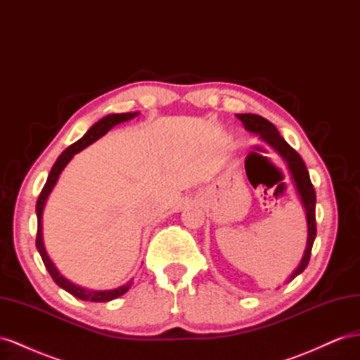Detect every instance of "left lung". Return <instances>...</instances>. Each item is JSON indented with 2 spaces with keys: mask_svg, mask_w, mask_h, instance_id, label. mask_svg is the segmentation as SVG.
Instances as JSON below:
<instances>
[{
  "mask_svg": "<svg viewBox=\"0 0 360 360\" xmlns=\"http://www.w3.org/2000/svg\"><path fill=\"white\" fill-rule=\"evenodd\" d=\"M237 118L243 123L245 129H248L249 132L258 134L267 144H270L282 158H284L291 171L292 180L296 183V189L300 195L304 210H307L308 245H307V250H304V255L302 258V263L291 275V279H294L297 275H300L304 269H307L311 258V250H312L315 236H317V222H315V189L309 179L308 168L304 165V162L297 151L287 144V141L279 135L278 129L271 124L269 120L255 114H237Z\"/></svg>",
  "mask_w": 360,
  "mask_h": 360,
  "instance_id": "1",
  "label": "left lung"
}]
</instances>
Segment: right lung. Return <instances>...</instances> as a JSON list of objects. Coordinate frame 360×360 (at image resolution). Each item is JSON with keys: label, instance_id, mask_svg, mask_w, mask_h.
Segmentation results:
<instances>
[{"label": "right lung", "instance_id": "right-lung-1", "mask_svg": "<svg viewBox=\"0 0 360 360\" xmlns=\"http://www.w3.org/2000/svg\"><path fill=\"white\" fill-rule=\"evenodd\" d=\"M138 112H126V114H111V115H106L105 118L99 120L94 126L90 127L89 132H86L81 139L76 141L70 147H68L66 150L63 151V153L58 156L57 162L53 163V167L49 172L48 180L45 183V186H43L39 198H37V204H36V213H37V237H36V246L39 254L43 259V264H45L46 270L49 271L51 278L56 281V284L58 287H61L63 290H66L68 292H70L72 296L78 297L81 300H89V302H110L114 300L120 296H123V294L130 288V284H132V281L127 282L126 285L123 287H118L115 290H108V291H93V290H85L82 287H78L72 284L70 281H68L64 276L60 275V271L56 269V266L52 264V261L49 259V257L46 255V250L45 246H43V238H41V213H43V207H45V202L48 200V195L51 193L52 188L56 186V183L58 180V176L61 174V171L64 169V167L68 165L69 160L81 151L82 148L89 147L90 144H93L94 141L99 139L101 136H103L108 130L111 127H114L118 123H123L127 122V120L136 117Z\"/></svg>", "mask_w": 360, "mask_h": 360}]
</instances>
